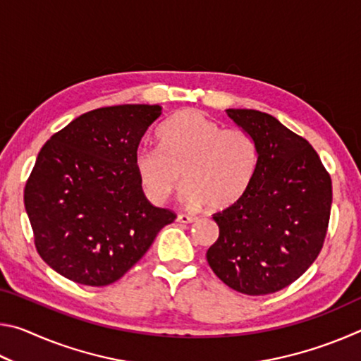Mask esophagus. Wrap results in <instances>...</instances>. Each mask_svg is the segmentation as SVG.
<instances>
[{
  "instance_id": "1",
  "label": "esophagus",
  "mask_w": 361,
  "mask_h": 361,
  "mask_svg": "<svg viewBox=\"0 0 361 361\" xmlns=\"http://www.w3.org/2000/svg\"><path fill=\"white\" fill-rule=\"evenodd\" d=\"M176 221L188 224V223H194V221H197V218H195V216H191V215H185V213H180V215L176 216Z\"/></svg>"
}]
</instances>
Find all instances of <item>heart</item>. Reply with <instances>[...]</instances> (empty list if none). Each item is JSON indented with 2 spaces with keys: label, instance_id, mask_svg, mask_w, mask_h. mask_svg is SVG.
<instances>
[{
  "label": "heart",
  "instance_id": "b5f03b06",
  "mask_svg": "<svg viewBox=\"0 0 361 361\" xmlns=\"http://www.w3.org/2000/svg\"><path fill=\"white\" fill-rule=\"evenodd\" d=\"M159 146H140L133 157L140 185L162 204L186 183L183 200L221 210L235 204L256 169V146L242 129H223L197 109H185L157 130Z\"/></svg>",
  "mask_w": 361,
  "mask_h": 361
}]
</instances>
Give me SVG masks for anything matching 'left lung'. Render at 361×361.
<instances>
[{"label":"left lung","mask_w":361,"mask_h":361,"mask_svg":"<svg viewBox=\"0 0 361 361\" xmlns=\"http://www.w3.org/2000/svg\"><path fill=\"white\" fill-rule=\"evenodd\" d=\"M256 146L245 194L213 213L218 240L207 252L212 271L250 296L291 285L317 259L331 213V176L307 140L256 109H226Z\"/></svg>","instance_id":"left-lung-1"}]
</instances>
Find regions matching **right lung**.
I'll return each mask as SVG.
<instances>
[{"instance_id": "1", "label": "right lung", "mask_w": 361, "mask_h": 361, "mask_svg": "<svg viewBox=\"0 0 361 361\" xmlns=\"http://www.w3.org/2000/svg\"><path fill=\"white\" fill-rule=\"evenodd\" d=\"M159 105L94 109L47 140L23 202L35 247L73 282L105 286L143 258L172 210L145 197L133 157Z\"/></svg>"}]
</instances>
